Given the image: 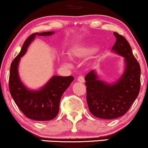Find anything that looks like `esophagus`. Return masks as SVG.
<instances>
[{"mask_svg": "<svg viewBox=\"0 0 148 148\" xmlns=\"http://www.w3.org/2000/svg\"><path fill=\"white\" fill-rule=\"evenodd\" d=\"M78 81L79 82H81V83H84L85 82V78L83 76H79V77H78Z\"/></svg>", "mask_w": 148, "mask_h": 148, "instance_id": "1", "label": "esophagus"}]
</instances>
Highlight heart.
Listing matches in <instances>:
<instances>
[{
  "instance_id": "1",
  "label": "heart",
  "mask_w": 148,
  "mask_h": 148,
  "mask_svg": "<svg viewBox=\"0 0 148 148\" xmlns=\"http://www.w3.org/2000/svg\"><path fill=\"white\" fill-rule=\"evenodd\" d=\"M95 50L90 46H76L70 50L69 54L72 58H83L92 54Z\"/></svg>"
}]
</instances>
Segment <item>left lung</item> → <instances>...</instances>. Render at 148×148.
I'll return each instance as SVG.
<instances>
[{
  "label": "left lung",
  "mask_w": 148,
  "mask_h": 148,
  "mask_svg": "<svg viewBox=\"0 0 148 148\" xmlns=\"http://www.w3.org/2000/svg\"><path fill=\"white\" fill-rule=\"evenodd\" d=\"M116 42L112 50L125 57V72L117 83L107 84L97 79L93 70L85 76L87 103L89 110L96 117L114 119L124 115L129 110L139 94L140 67L133 55L126 38L114 32Z\"/></svg>",
  "instance_id": "8db88e82"
}]
</instances>
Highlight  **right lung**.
<instances>
[{
	"mask_svg": "<svg viewBox=\"0 0 148 148\" xmlns=\"http://www.w3.org/2000/svg\"><path fill=\"white\" fill-rule=\"evenodd\" d=\"M52 32L34 33L26 39L21 50L10 66L9 88L14 102L28 119L39 121L54 119L59 112V103L64 92L74 81L72 76H53L41 90L30 91L21 83L18 74V65L21 56L36 35L49 36Z\"/></svg>",
	"mask_w": 148,
	"mask_h": 148,
	"instance_id": "add662e5",
	"label": "right lung"
}]
</instances>
